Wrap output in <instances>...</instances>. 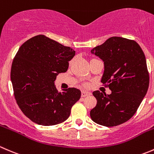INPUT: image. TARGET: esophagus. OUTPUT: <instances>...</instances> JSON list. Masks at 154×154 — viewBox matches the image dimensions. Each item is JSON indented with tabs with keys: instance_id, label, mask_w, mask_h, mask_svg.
<instances>
[{
	"instance_id": "34e87169",
	"label": "esophagus",
	"mask_w": 154,
	"mask_h": 154,
	"mask_svg": "<svg viewBox=\"0 0 154 154\" xmlns=\"http://www.w3.org/2000/svg\"><path fill=\"white\" fill-rule=\"evenodd\" d=\"M91 93L90 92H88V91H83L82 92V97H87V96H89V95H91Z\"/></svg>"
}]
</instances>
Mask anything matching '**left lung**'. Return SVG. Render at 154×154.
I'll return each instance as SVG.
<instances>
[{
    "mask_svg": "<svg viewBox=\"0 0 154 154\" xmlns=\"http://www.w3.org/2000/svg\"><path fill=\"white\" fill-rule=\"evenodd\" d=\"M104 62L101 82L112 94L93 92L97 106L90 115L94 122L115 127L129 121L136 112L149 87V72L142 49L135 41L112 36L91 50Z\"/></svg>",
    "mask_w": 154,
    "mask_h": 154,
    "instance_id": "left-lung-1",
    "label": "left lung"
}]
</instances>
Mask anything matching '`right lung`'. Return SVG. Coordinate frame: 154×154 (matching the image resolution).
I'll list each match as a JSON object with an SVG mask.
<instances>
[{
  "instance_id": "add662e5",
  "label": "right lung",
  "mask_w": 154,
  "mask_h": 154,
  "mask_svg": "<svg viewBox=\"0 0 154 154\" xmlns=\"http://www.w3.org/2000/svg\"><path fill=\"white\" fill-rule=\"evenodd\" d=\"M75 54L70 47L44 35L30 38L19 48L10 78L16 103L30 121L53 126L69 118L81 91L69 88L58 92L54 81L57 74L66 72Z\"/></svg>"
}]
</instances>
